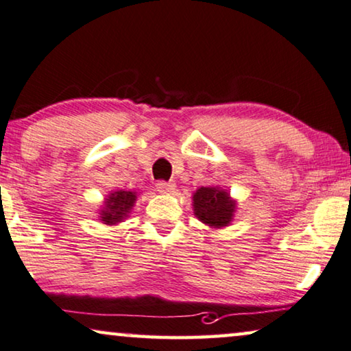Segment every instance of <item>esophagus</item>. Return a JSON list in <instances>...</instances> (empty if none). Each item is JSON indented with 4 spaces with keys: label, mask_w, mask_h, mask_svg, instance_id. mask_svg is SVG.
I'll return each instance as SVG.
<instances>
[{
    "label": "esophagus",
    "mask_w": 351,
    "mask_h": 351,
    "mask_svg": "<svg viewBox=\"0 0 351 351\" xmlns=\"http://www.w3.org/2000/svg\"><path fill=\"white\" fill-rule=\"evenodd\" d=\"M156 189H158L160 193H171V192H175L176 184H175V182L159 181L158 184H156Z\"/></svg>",
    "instance_id": "1"
}]
</instances>
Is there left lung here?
<instances>
[{
	"label": "left lung",
	"mask_w": 351,
	"mask_h": 351,
	"mask_svg": "<svg viewBox=\"0 0 351 351\" xmlns=\"http://www.w3.org/2000/svg\"><path fill=\"white\" fill-rule=\"evenodd\" d=\"M193 214L208 227L222 228L232 222L237 202L221 187H200L192 197Z\"/></svg>",
	"instance_id": "obj_1"
}]
</instances>
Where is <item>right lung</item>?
Listing matches in <instances>:
<instances>
[{"label": "right lung", "instance_id": "add662e5", "mask_svg": "<svg viewBox=\"0 0 351 351\" xmlns=\"http://www.w3.org/2000/svg\"><path fill=\"white\" fill-rule=\"evenodd\" d=\"M135 200H137V193L130 191H117L106 198L101 211V221L107 226H117L123 222V219L128 217V214L132 209Z\"/></svg>", "mask_w": 351, "mask_h": 351}]
</instances>
